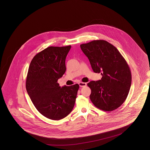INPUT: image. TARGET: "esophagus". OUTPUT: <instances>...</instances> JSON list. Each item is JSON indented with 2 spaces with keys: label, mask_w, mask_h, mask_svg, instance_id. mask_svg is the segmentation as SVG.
<instances>
[{
  "label": "esophagus",
  "mask_w": 150,
  "mask_h": 150,
  "mask_svg": "<svg viewBox=\"0 0 150 150\" xmlns=\"http://www.w3.org/2000/svg\"><path fill=\"white\" fill-rule=\"evenodd\" d=\"M79 85L80 87H84L86 86V83H83V82H79Z\"/></svg>",
  "instance_id": "34e87169"
}]
</instances>
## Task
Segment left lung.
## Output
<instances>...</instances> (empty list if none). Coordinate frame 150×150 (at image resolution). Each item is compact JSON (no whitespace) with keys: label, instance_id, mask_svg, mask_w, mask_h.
Segmentation results:
<instances>
[{"label":"left lung","instance_id":"8db88e82","mask_svg":"<svg viewBox=\"0 0 150 150\" xmlns=\"http://www.w3.org/2000/svg\"><path fill=\"white\" fill-rule=\"evenodd\" d=\"M89 59L93 71L100 73V80L91 81L90 99L93 105L105 111L120 107L128 95L132 75L128 64L117 49L103 40L80 45Z\"/></svg>","mask_w":150,"mask_h":150}]
</instances>
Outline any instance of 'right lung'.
I'll use <instances>...</instances> for the list:
<instances>
[{
  "mask_svg": "<svg viewBox=\"0 0 150 150\" xmlns=\"http://www.w3.org/2000/svg\"><path fill=\"white\" fill-rule=\"evenodd\" d=\"M71 46L49 47L36 54L29 66L26 88L37 110L53 120L72 110L79 86L61 87L57 83L66 71L65 60Z\"/></svg>",
  "mask_w": 150,
  "mask_h": 150,
  "instance_id": "obj_1",
  "label": "right lung"
}]
</instances>
